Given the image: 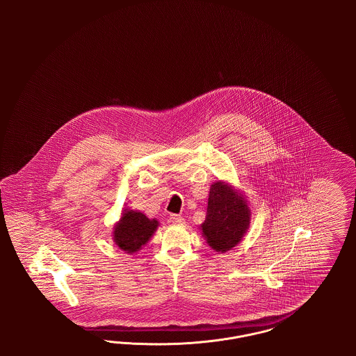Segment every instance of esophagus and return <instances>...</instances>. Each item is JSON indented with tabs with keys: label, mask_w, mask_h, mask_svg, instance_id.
Segmentation results:
<instances>
[{
	"label": "esophagus",
	"mask_w": 356,
	"mask_h": 356,
	"mask_svg": "<svg viewBox=\"0 0 356 356\" xmlns=\"http://www.w3.org/2000/svg\"><path fill=\"white\" fill-rule=\"evenodd\" d=\"M170 222H173V224H184L186 220H184V218L183 216H180V215H170Z\"/></svg>",
	"instance_id": "obj_1"
}]
</instances>
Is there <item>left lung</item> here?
<instances>
[{
	"label": "left lung",
	"mask_w": 356,
	"mask_h": 356,
	"mask_svg": "<svg viewBox=\"0 0 356 356\" xmlns=\"http://www.w3.org/2000/svg\"><path fill=\"white\" fill-rule=\"evenodd\" d=\"M251 211L245 200L224 183L211 186L207 216L202 224L207 243L218 252H227L243 238Z\"/></svg>",
	"instance_id": "obj_1"
}]
</instances>
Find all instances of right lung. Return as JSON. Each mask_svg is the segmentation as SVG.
Masks as SVG:
<instances>
[{
  "mask_svg": "<svg viewBox=\"0 0 356 356\" xmlns=\"http://www.w3.org/2000/svg\"><path fill=\"white\" fill-rule=\"evenodd\" d=\"M159 221L148 219L144 213L127 209L113 231V240L120 250L134 254L152 236Z\"/></svg>",
  "mask_w": 356,
  "mask_h": 356,
  "instance_id": "add662e5",
  "label": "right lung"
}]
</instances>
